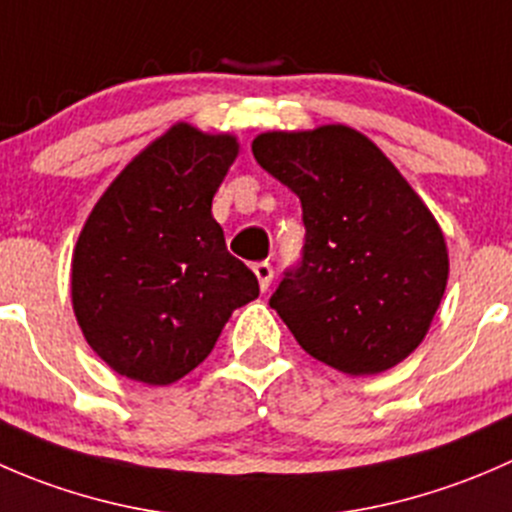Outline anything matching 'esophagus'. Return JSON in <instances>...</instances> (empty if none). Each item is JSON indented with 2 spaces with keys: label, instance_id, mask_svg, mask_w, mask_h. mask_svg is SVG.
I'll list each match as a JSON object with an SVG mask.
<instances>
[{
  "label": "esophagus",
  "instance_id": "1",
  "mask_svg": "<svg viewBox=\"0 0 512 512\" xmlns=\"http://www.w3.org/2000/svg\"><path fill=\"white\" fill-rule=\"evenodd\" d=\"M252 272H255V277H257V282H260L262 292H267L272 277H275V270H272L270 262H255V265H252Z\"/></svg>",
  "mask_w": 512,
  "mask_h": 512
}]
</instances>
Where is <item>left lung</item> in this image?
I'll return each instance as SVG.
<instances>
[{
  "instance_id": "left-lung-1",
  "label": "left lung",
  "mask_w": 512,
  "mask_h": 512,
  "mask_svg": "<svg viewBox=\"0 0 512 512\" xmlns=\"http://www.w3.org/2000/svg\"><path fill=\"white\" fill-rule=\"evenodd\" d=\"M252 153L302 203V262L270 297L299 347L349 376L404 361L448 282L446 240L431 210L349 126L260 133Z\"/></svg>"
}]
</instances>
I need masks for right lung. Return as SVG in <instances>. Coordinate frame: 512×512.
I'll return each instance as SVG.
<instances>
[{"label": "right lung", "mask_w": 512, "mask_h": 512, "mask_svg": "<svg viewBox=\"0 0 512 512\" xmlns=\"http://www.w3.org/2000/svg\"><path fill=\"white\" fill-rule=\"evenodd\" d=\"M237 148L235 136L178 123L91 210L71 260V302L89 347L116 374L148 386L183 379L230 314L260 294L213 218Z\"/></svg>", "instance_id": "obj_1"}]
</instances>
